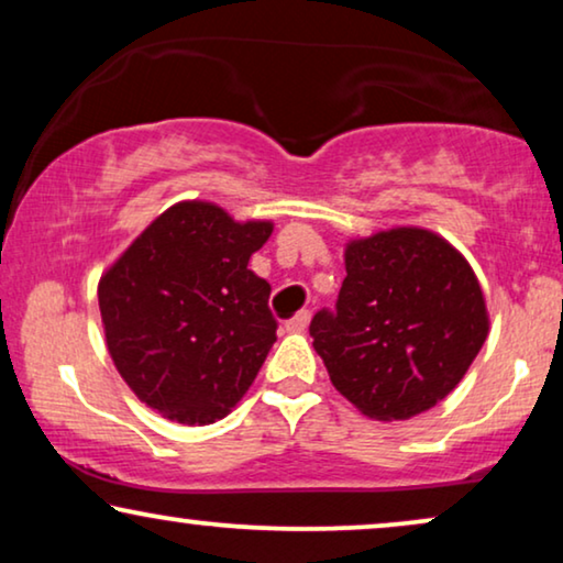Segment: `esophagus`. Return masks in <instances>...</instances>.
Returning a JSON list of instances; mask_svg holds the SVG:
<instances>
[{"instance_id":"obj_1","label":"esophagus","mask_w":563,"mask_h":563,"mask_svg":"<svg viewBox=\"0 0 563 563\" xmlns=\"http://www.w3.org/2000/svg\"><path fill=\"white\" fill-rule=\"evenodd\" d=\"M307 325H310V312L302 310V312H297L291 320H287V325L284 328H287V333H305Z\"/></svg>"}]
</instances>
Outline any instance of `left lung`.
<instances>
[{"label":"left lung","mask_w":563,"mask_h":563,"mask_svg":"<svg viewBox=\"0 0 563 563\" xmlns=\"http://www.w3.org/2000/svg\"><path fill=\"white\" fill-rule=\"evenodd\" d=\"M335 314L312 318L330 382L361 415L410 420L449 397L489 335L482 284L456 245L399 225L351 238Z\"/></svg>","instance_id":"left-lung-1"}]
</instances>
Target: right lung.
Instances as JSON below:
<instances>
[{
  "mask_svg": "<svg viewBox=\"0 0 563 563\" xmlns=\"http://www.w3.org/2000/svg\"><path fill=\"white\" fill-rule=\"evenodd\" d=\"M272 230V220H235L207 199H181L99 276L112 364L161 418L210 426L256 379L276 320L272 287L249 261Z\"/></svg>",
  "mask_w": 563,
  "mask_h": 563,
  "instance_id": "add662e5",
  "label": "right lung"
}]
</instances>
